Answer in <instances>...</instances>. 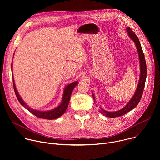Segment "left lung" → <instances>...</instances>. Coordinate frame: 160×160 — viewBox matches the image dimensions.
I'll return each mask as SVG.
<instances>
[{
  "mask_svg": "<svg viewBox=\"0 0 160 160\" xmlns=\"http://www.w3.org/2000/svg\"><path fill=\"white\" fill-rule=\"evenodd\" d=\"M127 32H128V35L129 37L132 39V40L135 43V47L138 50V56L139 58V63H140V70H141V74L139 77V80L138 83V87L136 88L135 92L134 93V95L131 98V99L129 101V102L127 103V104L123 107L122 109L117 111H107L102 109L101 107H99V112L102 114L103 115L109 117V118H115L118 117L120 116H122L127 112H129L132 109H133L134 108H135L138 104H139L143 93V90L144 88L146 79V75H147V68H146V60L144 58V55L142 49V47L141 43L139 42V40L138 37H137L135 33L129 28L128 27L127 28ZM93 99L94 101V103L96 102V99L94 94H92ZM98 106V105H97Z\"/></svg>",
  "mask_w": 160,
  "mask_h": 160,
  "instance_id": "8db88e82",
  "label": "left lung"
}]
</instances>
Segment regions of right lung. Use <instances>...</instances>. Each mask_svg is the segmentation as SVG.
<instances>
[{
    "label": "right lung",
    "instance_id": "obj_1",
    "mask_svg": "<svg viewBox=\"0 0 160 160\" xmlns=\"http://www.w3.org/2000/svg\"><path fill=\"white\" fill-rule=\"evenodd\" d=\"M12 62L11 64V69L12 68ZM12 77H13V75H12ZM12 80H13V86H14L15 94L17 97L18 100L20 102V104L24 108H25L28 111L31 112L35 116H36L38 118H40L47 119V120H54V119L60 117L61 116H62L63 115L68 108V104H69L70 99L72 93L73 92V90L77 86V85L78 83V82L77 81H76V82L70 83L69 85H67L64 87L61 102L56 108L51 109V110H49V111H40V110H35V109L31 108L29 106H28L23 101V100L21 99V98L20 97L19 94L18 92V90H17L16 85H15L14 78H12Z\"/></svg>",
    "mask_w": 160,
    "mask_h": 160
}]
</instances>
